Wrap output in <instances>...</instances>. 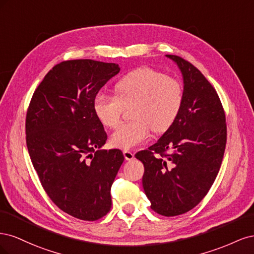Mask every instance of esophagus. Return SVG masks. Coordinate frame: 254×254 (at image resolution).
<instances>
[{"mask_svg":"<svg viewBox=\"0 0 254 254\" xmlns=\"http://www.w3.org/2000/svg\"><path fill=\"white\" fill-rule=\"evenodd\" d=\"M124 157H125V159L127 160V161H131V160H133L134 159V153L133 152H131V151H129V150H124Z\"/></svg>","mask_w":254,"mask_h":254,"instance_id":"34e87169","label":"esophagus"}]
</instances>
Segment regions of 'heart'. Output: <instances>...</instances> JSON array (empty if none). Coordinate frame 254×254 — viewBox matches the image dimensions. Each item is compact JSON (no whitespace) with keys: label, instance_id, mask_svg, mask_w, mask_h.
<instances>
[{"label":"heart","instance_id":"obj_1","mask_svg":"<svg viewBox=\"0 0 254 254\" xmlns=\"http://www.w3.org/2000/svg\"><path fill=\"white\" fill-rule=\"evenodd\" d=\"M115 96L99 93L93 101L95 117L106 127L114 128L124 108L131 105V119L112 133L111 142L122 149H132L148 139L152 130L165 132L178 118L183 104L181 83L148 67L137 68L114 86Z\"/></svg>","mask_w":254,"mask_h":254}]
</instances>
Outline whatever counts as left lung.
I'll return each mask as SVG.
<instances>
[{
    "label": "left lung",
    "instance_id": "left-lung-1",
    "mask_svg": "<svg viewBox=\"0 0 254 254\" xmlns=\"http://www.w3.org/2000/svg\"><path fill=\"white\" fill-rule=\"evenodd\" d=\"M166 57L182 75V108L157 143L135 158L144 164L142 183L151 209L163 216H177L200 202L216 179L227 126L220 99L201 72L179 56Z\"/></svg>",
    "mask_w": 254,
    "mask_h": 254
}]
</instances>
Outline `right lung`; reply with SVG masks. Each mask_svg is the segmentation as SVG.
<instances>
[{
  "label": "right lung",
  "mask_w": 254,
  "mask_h": 254,
  "mask_svg": "<svg viewBox=\"0 0 254 254\" xmlns=\"http://www.w3.org/2000/svg\"><path fill=\"white\" fill-rule=\"evenodd\" d=\"M118 64L64 61L45 75L26 114V145L44 190L60 210L93 221L110 211L111 186L124 156L107 141L93 101Z\"/></svg>",
  "instance_id": "1"
}]
</instances>
